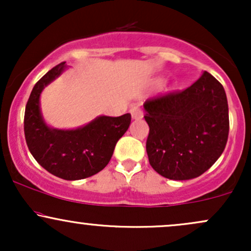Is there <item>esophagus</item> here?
Masks as SVG:
<instances>
[{
  "label": "esophagus",
  "mask_w": 251,
  "mask_h": 251,
  "mask_svg": "<svg viewBox=\"0 0 251 251\" xmlns=\"http://www.w3.org/2000/svg\"><path fill=\"white\" fill-rule=\"evenodd\" d=\"M129 113H131L132 119H135V120L142 119V118L144 117L143 111L139 107H137V106H134V107H132L131 109H129Z\"/></svg>",
  "instance_id": "esophagus-1"
}]
</instances>
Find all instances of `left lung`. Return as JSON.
I'll use <instances>...</instances> for the list:
<instances>
[{"label": "left lung", "instance_id": "obj_1", "mask_svg": "<svg viewBox=\"0 0 251 251\" xmlns=\"http://www.w3.org/2000/svg\"><path fill=\"white\" fill-rule=\"evenodd\" d=\"M144 109L149 162L163 177H200L223 153L229 134L226 94L208 72L183 92L148 100Z\"/></svg>", "mask_w": 251, "mask_h": 251}]
</instances>
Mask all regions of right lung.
<instances>
[{"mask_svg":"<svg viewBox=\"0 0 251 251\" xmlns=\"http://www.w3.org/2000/svg\"><path fill=\"white\" fill-rule=\"evenodd\" d=\"M67 66L59 63L34 86L25 112V135L35 160L51 175L66 180H79L98 174L107 165L116 144L131 124V114L99 116L76 128H54L45 122L40 97L47 85Z\"/></svg>","mask_w":251,"mask_h":251,"instance_id":"right-lung-1","label":"right lung"}]
</instances>
